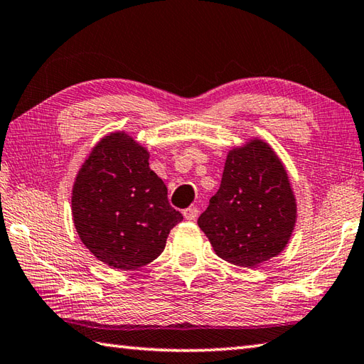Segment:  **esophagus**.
I'll list each match as a JSON object with an SVG mask.
<instances>
[{"label": "esophagus", "mask_w": 364, "mask_h": 364, "mask_svg": "<svg viewBox=\"0 0 364 364\" xmlns=\"http://www.w3.org/2000/svg\"><path fill=\"white\" fill-rule=\"evenodd\" d=\"M198 208H196V206H189L188 210H184L183 211V215H184V219L186 220H196L197 219V215H198Z\"/></svg>", "instance_id": "1"}]
</instances>
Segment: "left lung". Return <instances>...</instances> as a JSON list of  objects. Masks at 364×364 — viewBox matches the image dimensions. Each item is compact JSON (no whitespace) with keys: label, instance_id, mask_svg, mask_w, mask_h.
<instances>
[{"label":"left lung","instance_id":"obj_1","mask_svg":"<svg viewBox=\"0 0 364 364\" xmlns=\"http://www.w3.org/2000/svg\"><path fill=\"white\" fill-rule=\"evenodd\" d=\"M297 220V200L277 151L250 137L227 153L220 188L198 218L219 258L257 267L280 255Z\"/></svg>","mask_w":364,"mask_h":364}]
</instances>
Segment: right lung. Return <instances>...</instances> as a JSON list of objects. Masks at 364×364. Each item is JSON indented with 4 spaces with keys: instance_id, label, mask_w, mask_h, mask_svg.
I'll list each match as a JSON object with an SVG mask.
<instances>
[{
    "instance_id": "obj_1",
    "label": "right lung",
    "mask_w": 364,
    "mask_h": 364,
    "mask_svg": "<svg viewBox=\"0 0 364 364\" xmlns=\"http://www.w3.org/2000/svg\"><path fill=\"white\" fill-rule=\"evenodd\" d=\"M150 151L125 131L103 136L84 159L72 188V219L84 247L120 270L156 259L183 220L168 205Z\"/></svg>"
}]
</instances>
